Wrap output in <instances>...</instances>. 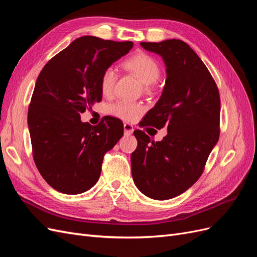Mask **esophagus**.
I'll return each instance as SVG.
<instances>
[{"mask_svg": "<svg viewBox=\"0 0 257 257\" xmlns=\"http://www.w3.org/2000/svg\"><path fill=\"white\" fill-rule=\"evenodd\" d=\"M123 127H124V134L125 135H131L132 133H133V125H131L130 123H124L123 124Z\"/></svg>", "mask_w": 257, "mask_h": 257, "instance_id": "1", "label": "esophagus"}]
</instances>
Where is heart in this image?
I'll use <instances>...</instances> for the list:
<instances>
[{
  "label": "heart",
  "instance_id": "heart-1",
  "mask_svg": "<svg viewBox=\"0 0 257 257\" xmlns=\"http://www.w3.org/2000/svg\"><path fill=\"white\" fill-rule=\"evenodd\" d=\"M122 65L126 71L136 75L139 80L146 84V87H149V84L157 81L161 76L159 62L146 52L134 53L124 61ZM115 81L116 74L114 69L112 67L105 68L99 77V89L103 95L109 96L112 94ZM144 109L145 107L141 103L121 100L109 107V112L122 120L132 121Z\"/></svg>",
  "mask_w": 257,
  "mask_h": 257
}]
</instances>
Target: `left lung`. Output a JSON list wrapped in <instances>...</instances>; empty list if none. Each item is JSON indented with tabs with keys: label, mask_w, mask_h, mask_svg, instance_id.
I'll return each mask as SVG.
<instances>
[{
	"label": "left lung",
	"mask_w": 257,
	"mask_h": 257,
	"mask_svg": "<svg viewBox=\"0 0 257 257\" xmlns=\"http://www.w3.org/2000/svg\"><path fill=\"white\" fill-rule=\"evenodd\" d=\"M141 46L160 54L167 75L143 126L167 125L168 133L154 143L145 132H134L138 145L131 155L132 176L146 196L165 200L190 189L203 174L220 136V94L204 62L186 43L166 40Z\"/></svg>",
	"instance_id": "obj_1"
}]
</instances>
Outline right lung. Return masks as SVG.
Returning a JSON list of instances; mask_svg holds the SVG:
<instances>
[{
  "instance_id": "obj_1",
  "label": "right lung",
  "mask_w": 257,
  "mask_h": 257,
  "mask_svg": "<svg viewBox=\"0 0 257 257\" xmlns=\"http://www.w3.org/2000/svg\"><path fill=\"white\" fill-rule=\"evenodd\" d=\"M132 48V42L82 36L38 75L28 125L35 165L54 190L75 195L97 182L105 153L123 135V123L107 116L91 125L81 121L80 113L102 100L100 75Z\"/></svg>"
}]
</instances>
